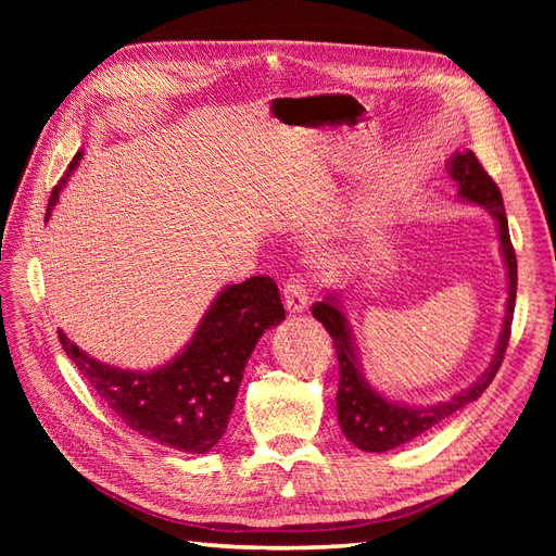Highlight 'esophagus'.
<instances>
[{
	"instance_id": "esophagus-1",
	"label": "esophagus",
	"mask_w": 556,
	"mask_h": 556,
	"mask_svg": "<svg viewBox=\"0 0 556 556\" xmlns=\"http://www.w3.org/2000/svg\"><path fill=\"white\" fill-rule=\"evenodd\" d=\"M282 296H285V308L290 313L299 315L308 311V292H306V285L301 280H288V285L282 288Z\"/></svg>"
}]
</instances>
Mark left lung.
<instances>
[{
	"instance_id": "1",
	"label": "left lung",
	"mask_w": 556,
	"mask_h": 556,
	"mask_svg": "<svg viewBox=\"0 0 556 556\" xmlns=\"http://www.w3.org/2000/svg\"><path fill=\"white\" fill-rule=\"evenodd\" d=\"M447 174L459 185V199L466 204H476L492 213L498 229V243H501V257L506 264L508 276V301H506V315H503V325L498 341L494 348V355L484 374L466 390L450 396L447 401H439L433 406H408V403H399L380 394L376 387L366 380L362 374V364L357 355L355 336H352L348 315L343 308L341 294H327L323 301L313 306V317L319 319L333 339L336 355H339V394H336V410H339V425L345 433V439L357 445L364 452H387L394 450L403 443H408L417 435H422L431 427H435L450 415L462 410L468 403H473L482 396V392L494 380L498 366L506 355L508 339H510V325H513V311H515V296H517V260L510 243L508 231V217L503 208V197L496 188V182L482 169L476 153L464 150V153H454L447 160Z\"/></svg>"
}]
</instances>
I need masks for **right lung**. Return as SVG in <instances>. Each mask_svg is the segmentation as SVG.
<instances>
[{
  "instance_id": "add662e5",
  "label": "right lung",
  "mask_w": 556,
  "mask_h": 556,
  "mask_svg": "<svg viewBox=\"0 0 556 556\" xmlns=\"http://www.w3.org/2000/svg\"><path fill=\"white\" fill-rule=\"evenodd\" d=\"M80 157L83 150L50 194L46 220ZM282 319L278 285L252 276L217 292L188 345L153 371L115 368L90 357L62 329L58 336L66 357L129 429L166 447L206 454L227 431L252 350Z\"/></svg>"
}]
</instances>
